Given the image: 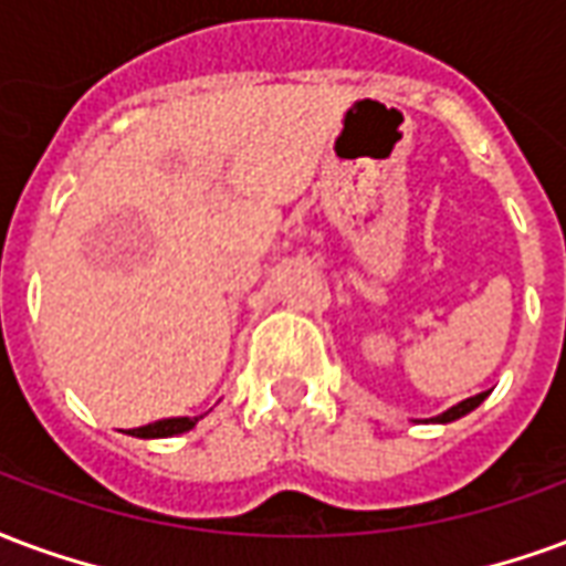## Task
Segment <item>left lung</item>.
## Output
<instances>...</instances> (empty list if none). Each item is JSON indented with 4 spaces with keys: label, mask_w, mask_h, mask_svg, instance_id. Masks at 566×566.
<instances>
[{
    "label": "left lung",
    "mask_w": 566,
    "mask_h": 566,
    "mask_svg": "<svg viewBox=\"0 0 566 566\" xmlns=\"http://www.w3.org/2000/svg\"><path fill=\"white\" fill-rule=\"evenodd\" d=\"M485 398H489V391H480V395H473V398H468V401H461V403H455V407H449L447 413L434 416V422H443V424L455 422V419H461V416H468L470 410H476V407H480Z\"/></svg>",
    "instance_id": "obj_1"
}]
</instances>
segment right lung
I'll return each mask as SVG.
<instances>
[{"instance_id": "add662e5", "label": "right lung", "mask_w": 566, "mask_h": 566, "mask_svg": "<svg viewBox=\"0 0 566 566\" xmlns=\"http://www.w3.org/2000/svg\"><path fill=\"white\" fill-rule=\"evenodd\" d=\"M201 416H175V419H159V422H150V424H142V428H132L129 434L132 437H144V440H153V437H175V434H184L189 428H196V422Z\"/></svg>"}]
</instances>
